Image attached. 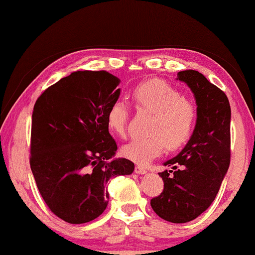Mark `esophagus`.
<instances>
[{"instance_id":"1","label":"esophagus","mask_w":255,"mask_h":255,"mask_svg":"<svg viewBox=\"0 0 255 255\" xmlns=\"http://www.w3.org/2000/svg\"><path fill=\"white\" fill-rule=\"evenodd\" d=\"M135 172H136L137 174H145V173H147V171H146L144 167H141L139 165H136L135 166Z\"/></svg>"}]
</instances>
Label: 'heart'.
I'll use <instances>...</instances> for the list:
<instances>
[{"instance_id": "1", "label": "heart", "mask_w": 255, "mask_h": 255, "mask_svg": "<svg viewBox=\"0 0 255 255\" xmlns=\"http://www.w3.org/2000/svg\"><path fill=\"white\" fill-rule=\"evenodd\" d=\"M132 97L137 106L155 114L150 125L149 137L133 139L122 147L125 157L137 164L149 163L161 154L165 146L176 149L191 136L197 111L193 103L182 97L173 86L162 80L140 82L135 86ZM129 110L126 102L115 101L107 112V126L119 137L127 132Z\"/></svg>"}]
</instances>
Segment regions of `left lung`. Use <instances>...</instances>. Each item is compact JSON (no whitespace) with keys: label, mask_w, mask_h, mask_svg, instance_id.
Segmentation results:
<instances>
[{"label":"left lung","mask_w":255,"mask_h":255,"mask_svg":"<svg viewBox=\"0 0 255 255\" xmlns=\"http://www.w3.org/2000/svg\"><path fill=\"white\" fill-rule=\"evenodd\" d=\"M197 103V122L184 148L158 173L162 193L150 200L159 217L174 224L191 222L213 204L231 161V106L221 89L198 71L178 73Z\"/></svg>","instance_id":"1"}]
</instances>
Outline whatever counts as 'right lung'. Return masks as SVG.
Here are the masks:
<instances>
[{"instance_id": "1", "label": "right lung", "mask_w": 255, "mask_h": 255, "mask_svg": "<svg viewBox=\"0 0 255 255\" xmlns=\"http://www.w3.org/2000/svg\"><path fill=\"white\" fill-rule=\"evenodd\" d=\"M120 80L106 71H77L49 86L32 112L30 167L46 205L70 224L99 217L111 178L131 174L133 163L112 158L117 144L107 112Z\"/></svg>"}]
</instances>
